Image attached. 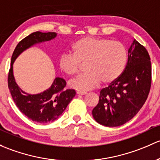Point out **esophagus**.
Returning <instances> with one entry per match:
<instances>
[{
  "mask_svg": "<svg viewBox=\"0 0 160 160\" xmlns=\"http://www.w3.org/2000/svg\"><path fill=\"white\" fill-rule=\"evenodd\" d=\"M77 94H78V95H85V94H86V92H80V91H78V92H77Z\"/></svg>",
  "mask_w": 160,
  "mask_h": 160,
  "instance_id": "obj_1",
  "label": "esophagus"
}]
</instances>
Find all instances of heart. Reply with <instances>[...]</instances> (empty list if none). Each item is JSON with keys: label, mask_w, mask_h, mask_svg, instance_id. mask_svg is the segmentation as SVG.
<instances>
[{"label": "heart", "mask_w": 160, "mask_h": 160, "mask_svg": "<svg viewBox=\"0 0 160 160\" xmlns=\"http://www.w3.org/2000/svg\"><path fill=\"white\" fill-rule=\"evenodd\" d=\"M72 55H62L58 66L65 75H76L80 64H85L86 73L70 81L72 88L87 91L100 83L108 85L116 81L126 68L128 52L125 44L105 38L84 37L72 47Z\"/></svg>", "instance_id": "1"}]
</instances>
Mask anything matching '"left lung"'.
<instances>
[{"label":"left lung","mask_w":160,"mask_h":160,"mask_svg":"<svg viewBox=\"0 0 160 160\" xmlns=\"http://www.w3.org/2000/svg\"><path fill=\"white\" fill-rule=\"evenodd\" d=\"M128 62L122 75L100 92L99 101L92 110L95 121L116 127L133 118L147 99L152 82L150 57L136 40L129 49Z\"/></svg>","instance_id":"8db88e82"}]
</instances>
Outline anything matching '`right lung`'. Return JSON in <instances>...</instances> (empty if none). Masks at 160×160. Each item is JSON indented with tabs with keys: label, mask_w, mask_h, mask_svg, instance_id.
Returning a JSON list of instances; mask_svg holds the SVG:
<instances>
[{
	"label": "right lung",
	"mask_w": 160,
	"mask_h": 160,
	"mask_svg": "<svg viewBox=\"0 0 160 160\" xmlns=\"http://www.w3.org/2000/svg\"><path fill=\"white\" fill-rule=\"evenodd\" d=\"M56 35L55 32L36 31L22 39L13 52L8 72V88L14 103L24 116L38 123H48L58 118L75 97V91L74 89H65L66 82L63 78L57 77L52 86L42 93L37 95L26 93L15 82L13 75V63L21 52L31 46L52 40Z\"/></svg>",
	"instance_id": "obj_1"
}]
</instances>
